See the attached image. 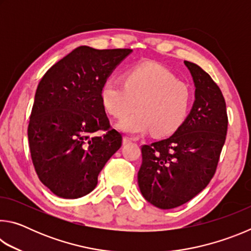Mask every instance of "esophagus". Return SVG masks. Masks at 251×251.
<instances>
[{"mask_svg":"<svg viewBox=\"0 0 251 251\" xmlns=\"http://www.w3.org/2000/svg\"><path fill=\"white\" fill-rule=\"evenodd\" d=\"M129 143H131V138H129V137H124V139H123V144H124V145H127V144H129Z\"/></svg>","mask_w":251,"mask_h":251,"instance_id":"esophagus-1","label":"esophagus"}]
</instances>
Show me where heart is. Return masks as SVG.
Returning a JSON list of instances; mask_svg holds the SVG:
<instances>
[{"label":"heart","mask_w":251,"mask_h":251,"mask_svg":"<svg viewBox=\"0 0 251 251\" xmlns=\"http://www.w3.org/2000/svg\"><path fill=\"white\" fill-rule=\"evenodd\" d=\"M192 90L163 66L146 63L125 72L123 79L108 78L101 85L100 101L105 112L122 120L118 124L128 134L168 135L178 129L188 115Z\"/></svg>","instance_id":"heart-1"}]
</instances>
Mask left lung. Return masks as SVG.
Returning a JSON list of instances; mask_svg holds the SVG:
<instances>
[{"label": "left lung", "mask_w": 251, "mask_h": 251, "mask_svg": "<svg viewBox=\"0 0 251 251\" xmlns=\"http://www.w3.org/2000/svg\"><path fill=\"white\" fill-rule=\"evenodd\" d=\"M184 63L196 86L189 115L171 137L142 146L139 189L160 209L184 205L209 184L227 135L226 101L219 86L201 67Z\"/></svg>", "instance_id": "left-lung-1"}]
</instances>
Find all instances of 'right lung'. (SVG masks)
Instances as JSON below:
<instances>
[{
  "label": "right lung",
  "instance_id": "1",
  "mask_svg": "<svg viewBox=\"0 0 251 251\" xmlns=\"http://www.w3.org/2000/svg\"><path fill=\"white\" fill-rule=\"evenodd\" d=\"M130 52L79 46L37 85L27 126L29 151L40 180L56 196L75 199L91 193L121 148L122 134L109 124L100 88Z\"/></svg>",
  "mask_w": 251,
  "mask_h": 251
}]
</instances>
